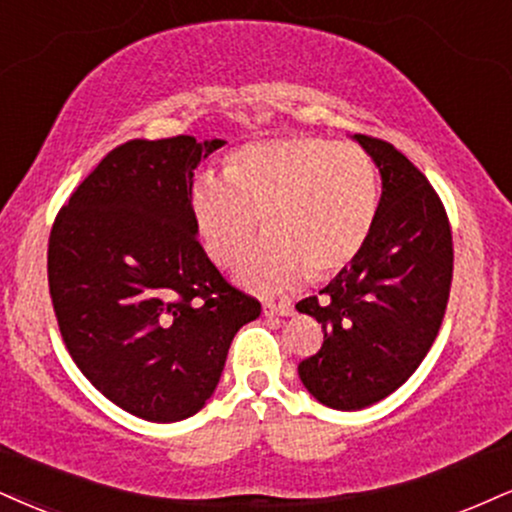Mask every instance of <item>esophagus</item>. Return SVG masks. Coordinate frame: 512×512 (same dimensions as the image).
I'll use <instances>...</instances> for the list:
<instances>
[{
	"mask_svg": "<svg viewBox=\"0 0 512 512\" xmlns=\"http://www.w3.org/2000/svg\"><path fill=\"white\" fill-rule=\"evenodd\" d=\"M264 315L267 317H274V315H279V317H291L293 315V305L291 303H286V300H283V303H264Z\"/></svg>",
	"mask_w": 512,
	"mask_h": 512,
	"instance_id": "1",
	"label": "esophagus"
}]
</instances>
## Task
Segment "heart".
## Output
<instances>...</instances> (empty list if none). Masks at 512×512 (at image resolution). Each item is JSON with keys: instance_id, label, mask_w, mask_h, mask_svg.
Listing matches in <instances>:
<instances>
[{"instance_id": "obj_1", "label": "heart", "mask_w": 512, "mask_h": 512, "mask_svg": "<svg viewBox=\"0 0 512 512\" xmlns=\"http://www.w3.org/2000/svg\"><path fill=\"white\" fill-rule=\"evenodd\" d=\"M377 209L374 159L357 145L312 135L240 147L226 178L205 174L190 188L197 238L219 267L240 260L262 219L269 238L238 267V279L262 293L348 267L365 248Z\"/></svg>"}]
</instances>
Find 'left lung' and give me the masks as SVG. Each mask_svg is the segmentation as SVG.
<instances>
[{
    "label": "left lung",
    "instance_id": "obj_1",
    "mask_svg": "<svg viewBox=\"0 0 512 512\" xmlns=\"http://www.w3.org/2000/svg\"><path fill=\"white\" fill-rule=\"evenodd\" d=\"M381 174L369 240L348 267L295 310L322 324L319 353L298 365L319 403L362 410L412 377L439 334L453 279L446 209L424 174L391 143L353 135Z\"/></svg>",
    "mask_w": 512,
    "mask_h": 512
}]
</instances>
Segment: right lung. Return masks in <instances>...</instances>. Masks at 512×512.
I'll return each instance as SVG.
<instances>
[{
	"instance_id": "1",
	"label": "right lung",
	"mask_w": 512,
	"mask_h": 512,
	"mask_svg": "<svg viewBox=\"0 0 512 512\" xmlns=\"http://www.w3.org/2000/svg\"><path fill=\"white\" fill-rule=\"evenodd\" d=\"M226 140H131L52 226L49 295L80 372L121 410L181 422L205 408L233 336L260 317L197 243L193 171Z\"/></svg>"
}]
</instances>
